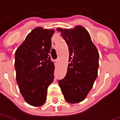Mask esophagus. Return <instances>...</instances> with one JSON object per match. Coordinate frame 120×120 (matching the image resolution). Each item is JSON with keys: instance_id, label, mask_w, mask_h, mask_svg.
<instances>
[{"instance_id": "obj_1", "label": "esophagus", "mask_w": 120, "mask_h": 120, "mask_svg": "<svg viewBox=\"0 0 120 120\" xmlns=\"http://www.w3.org/2000/svg\"><path fill=\"white\" fill-rule=\"evenodd\" d=\"M58 63H59V60H57H57H55V65H57V64H58Z\"/></svg>"}]
</instances>
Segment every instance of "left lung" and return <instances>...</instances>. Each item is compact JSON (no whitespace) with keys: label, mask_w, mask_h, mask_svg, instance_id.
<instances>
[{"label":"left lung","mask_w":120,"mask_h":120,"mask_svg":"<svg viewBox=\"0 0 120 120\" xmlns=\"http://www.w3.org/2000/svg\"><path fill=\"white\" fill-rule=\"evenodd\" d=\"M57 30L65 40L69 52L67 75L59 84L67 102L79 103L86 98L97 78L99 53L83 26Z\"/></svg>","instance_id":"left-lung-1"}]
</instances>
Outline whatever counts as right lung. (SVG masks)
Returning <instances> with one entry per match:
<instances>
[{"mask_svg":"<svg viewBox=\"0 0 120 120\" xmlns=\"http://www.w3.org/2000/svg\"><path fill=\"white\" fill-rule=\"evenodd\" d=\"M54 32L53 29L36 27L15 52L18 88L25 101L33 106L45 102L47 88L54 79V63L49 56Z\"/></svg>","mask_w":120,"mask_h":120,"instance_id":"1","label":"right lung"}]
</instances>
